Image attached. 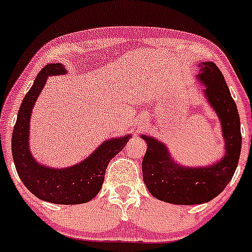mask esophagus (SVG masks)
Segmentation results:
<instances>
[{
    "instance_id": "esophagus-1",
    "label": "esophagus",
    "mask_w": 252,
    "mask_h": 252,
    "mask_svg": "<svg viewBox=\"0 0 252 252\" xmlns=\"http://www.w3.org/2000/svg\"><path fill=\"white\" fill-rule=\"evenodd\" d=\"M146 126V118H142V120L140 121V123H138V126H140V128H142V126Z\"/></svg>"
}]
</instances>
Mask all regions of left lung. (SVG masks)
Instances as JSON below:
<instances>
[{
	"instance_id": "obj_1",
	"label": "left lung",
	"mask_w": 252,
	"mask_h": 252,
	"mask_svg": "<svg viewBox=\"0 0 252 252\" xmlns=\"http://www.w3.org/2000/svg\"><path fill=\"white\" fill-rule=\"evenodd\" d=\"M198 67L196 80L205 86V99L220 122L224 155L209 166H184L172 158L163 142L141 135L148 146L142 161L144 184L156 199L174 205L204 204L215 199L231 181L241 156V120L224 76L215 63H200Z\"/></svg>"
}]
</instances>
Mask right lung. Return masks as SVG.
Segmentation results:
<instances>
[{
    "label": "right lung",
    "mask_w": 252,
    "mask_h": 252,
    "mask_svg": "<svg viewBox=\"0 0 252 252\" xmlns=\"http://www.w3.org/2000/svg\"><path fill=\"white\" fill-rule=\"evenodd\" d=\"M66 73L63 63H48L39 72L20 105L11 136V153L17 174L36 198L53 204L77 205L85 204L98 194L110 160L124 148L131 135L104 141L85 160L65 168L37 162L30 149L32 111L47 78Z\"/></svg>",
    "instance_id": "add662e5"
}]
</instances>
